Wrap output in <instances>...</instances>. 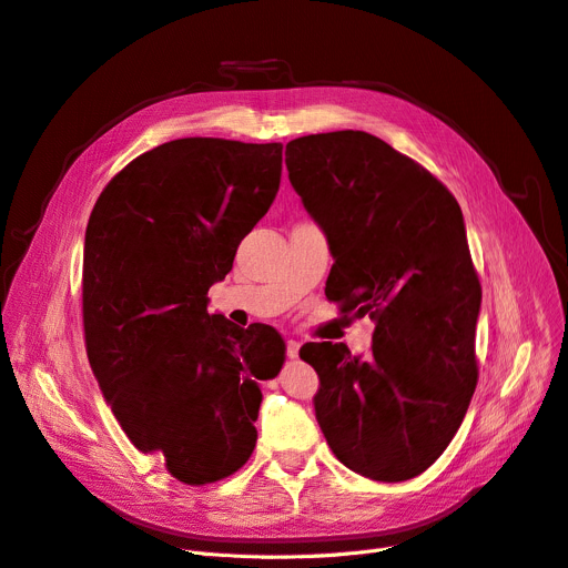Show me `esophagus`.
<instances>
[{"instance_id":"34e87169","label":"esophagus","mask_w":568,"mask_h":568,"mask_svg":"<svg viewBox=\"0 0 568 568\" xmlns=\"http://www.w3.org/2000/svg\"><path fill=\"white\" fill-rule=\"evenodd\" d=\"M297 351H300V343L297 341H286V357L288 359H295L297 357Z\"/></svg>"}]
</instances>
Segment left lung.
Wrapping results in <instances>:
<instances>
[{
  "label": "left lung",
  "mask_w": 568,
  "mask_h": 568,
  "mask_svg": "<svg viewBox=\"0 0 568 568\" xmlns=\"http://www.w3.org/2000/svg\"><path fill=\"white\" fill-rule=\"evenodd\" d=\"M286 168L334 256L327 297L375 321L368 357L300 347L321 379L316 420L341 464L403 483L448 448L477 384L483 288L462 209L423 165L353 129L291 141Z\"/></svg>",
  "instance_id": "obj_1"
}]
</instances>
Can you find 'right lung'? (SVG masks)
I'll return each instance as SVG.
<instances>
[{
  "label": "right lung",
  "instance_id": "1",
  "mask_svg": "<svg viewBox=\"0 0 568 568\" xmlns=\"http://www.w3.org/2000/svg\"><path fill=\"white\" fill-rule=\"evenodd\" d=\"M282 143L180 139L120 170L83 243L85 351L102 396L141 453L184 485L239 470L256 444L261 379L284 364L268 325L209 314V288L271 209Z\"/></svg>",
  "mask_w": 568,
  "mask_h": 568
}]
</instances>
